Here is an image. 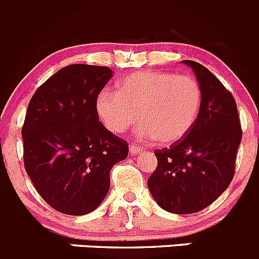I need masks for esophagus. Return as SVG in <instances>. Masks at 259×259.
Masks as SVG:
<instances>
[{"label":"esophagus","instance_id":"obj_1","mask_svg":"<svg viewBox=\"0 0 259 259\" xmlns=\"http://www.w3.org/2000/svg\"><path fill=\"white\" fill-rule=\"evenodd\" d=\"M142 147H141V146H137V145H135V143H131L130 145V152L132 153V155H137V153H140V152H142Z\"/></svg>","mask_w":259,"mask_h":259}]
</instances>
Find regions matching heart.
Wrapping results in <instances>:
<instances>
[{
    "label": "heart",
    "instance_id": "b5f03b06",
    "mask_svg": "<svg viewBox=\"0 0 259 259\" xmlns=\"http://www.w3.org/2000/svg\"><path fill=\"white\" fill-rule=\"evenodd\" d=\"M203 92L191 75L166 71H135L117 84V93L104 89L96 108L106 128L121 133L141 122V137L171 145L185 137L200 111ZM138 116H135V113Z\"/></svg>",
    "mask_w": 259,
    "mask_h": 259
}]
</instances>
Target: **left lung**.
<instances>
[{"label":"left lung","mask_w":259,"mask_h":259,"mask_svg":"<svg viewBox=\"0 0 259 259\" xmlns=\"http://www.w3.org/2000/svg\"><path fill=\"white\" fill-rule=\"evenodd\" d=\"M195 73L203 99L190 132L156 150L157 167L147 185L156 203L174 214L203 210L232 183L242 127L232 93L201 64L184 60Z\"/></svg>","instance_id":"1"}]
</instances>
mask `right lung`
<instances>
[{
    "label": "right lung",
    "instance_id": "right-lung-1",
    "mask_svg": "<svg viewBox=\"0 0 259 259\" xmlns=\"http://www.w3.org/2000/svg\"><path fill=\"white\" fill-rule=\"evenodd\" d=\"M112 75L108 66H64L36 89L27 107L25 170L39 195L63 214L96 210L109 190L112 167L128 156V143L97 113V97Z\"/></svg>",
    "mask_w": 259,
    "mask_h": 259
}]
</instances>
